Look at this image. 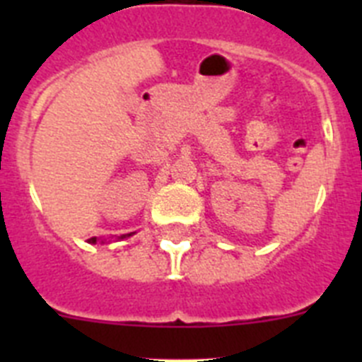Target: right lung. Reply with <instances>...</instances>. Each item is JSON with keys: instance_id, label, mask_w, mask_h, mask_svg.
I'll return each instance as SVG.
<instances>
[{"instance_id": "right-lung-1", "label": "right lung", "mask_w": 362, "mask_h": 362, "mask_svg": "<svg viewBox=\"0 0 362 362\" xmlns=\"http://www.w3.org/2000/svg\"><path fill=\"white\" fill-rule=\"evenodd\" d=\"M88 243H95V238H90V239H88Z\"/></svg>"}]
</instances>
